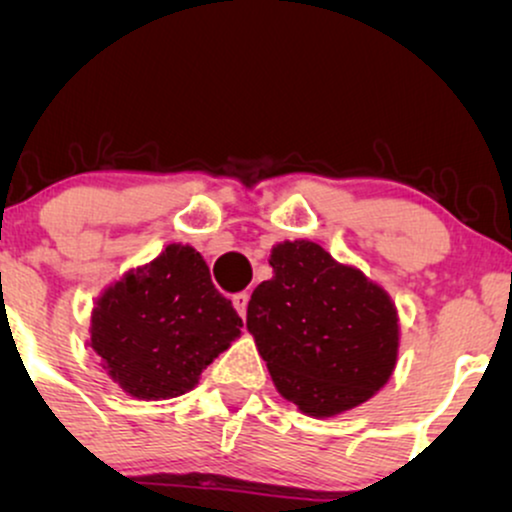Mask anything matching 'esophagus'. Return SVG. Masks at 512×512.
<instances>
[{
    "instance_id": "34e87169",
    "label": "esophagus",
    "mask_w": 512,
    "mask_h": 512,
    "mask_svg": "<svg viewBox=\"0 0 512 512\" xmlns=\"http://www.w3.org/2000/svg\"><path fill=\"white\" fill-rule=\"evenodd\" d=\"M248 301H250V293H236V296H233V308L238 310V315L243 317L245 320V315H248Z\"/></svg>"
}]
</instances>
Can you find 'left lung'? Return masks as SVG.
<instances>
[{"instance_id":"obj_1","label":"left lung","mask_w":512,"mask_h":512,"mask_svg":"<svg viewBox=\"0 0 512 512\" xmlns=\"http://www.w3.org/2000/svg\"><path fill=\"white\" fill-rule=\"evenodd\" d=\"M274 276L248 303V330L276 390L308 416L363 404L397 363V308L356 267L310 240L279 243Z\"/></svg>"}]
</instances>
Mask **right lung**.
<instances>
[{
	"mask_svg": "<svg viewBox=\"0 0 512 512\" xmlns=\"http://www.w3.org/2000/svg\"><path fill=\"white\" fill-rule=\"evenodd\" d=\"M240 327L202 255L173 243L105 289L91 315V346L127 395L170 399L197 385Z\"/></svg>",
	"mask_w": 512,
	"mask_h": 512,
	"instance_id": "1",
	"label": "right lung"
}]
</instances>
